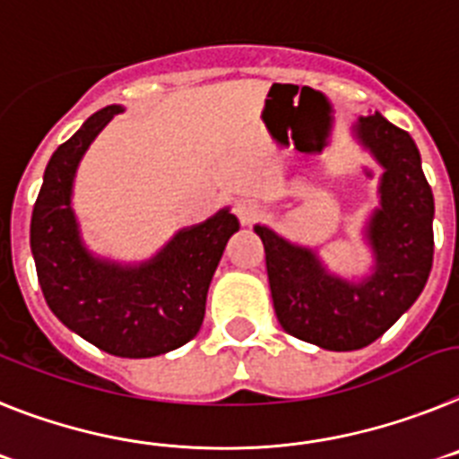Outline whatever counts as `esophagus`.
<instances>
[{"mask_svg": "<svg viewBox=\"0 0 459 459\" xmlns=\"http://www.w3.org/2000/svg\"><path fill=\"white\" fill-rule=\"evenodd\" d=\"M235 214H238V219H240L242 224L249 226L265 214V207L258 201H254V198H245V201L235 203Z\"/></svg>", "mask_w": 459, "mask_h": 459, "instance_id": "obj_1", "label": "esophagus"}]
</instances>
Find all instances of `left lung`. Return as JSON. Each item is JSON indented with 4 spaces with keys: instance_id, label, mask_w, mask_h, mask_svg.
<instances>
[{
    "instance_id": "8db88e82",
    "label": "left lung",
    "mask_w": 459,
    "mask_h": 459,
    "mask_svg": "<svg viewBox=\"0 0 459 459\" xmlns=\"http://www.w3.org/2000/svg\"><path fill=\"white\" fill-rule=\"evenodd\" d=\"M356 135L384 166L381 207L368 226L374 273L360 284L333 277L316 254L256 226L265 247L274 314L289 334L328 351H356L378 340L416 302L434 258V196L420 152L384 115L360 117Z\"/></svg>"
}]
</instances>
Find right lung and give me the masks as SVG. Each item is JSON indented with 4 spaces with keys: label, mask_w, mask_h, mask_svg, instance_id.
<instances>
[{
    "label": "right lung",
    "mask_w": 459,
    "mask_h": 459,
    "mask_svg": "<svg viewBox=\"0 0 459 459\" xmlns=\"http://www.w3.org/2000/svg\"><path fill=\"white\" fill-rule=\"evenodd\" d=\"M119 110L94 113L55 150L31 212L30 242L43 298L66 328L110 356L152 358L196 337L212 274L240 221L221 210L180 230L138 268L91 256L78 235L71 185L90 143Z\"/></svg>",
    "instance_id": "1"
}]
</instances>
